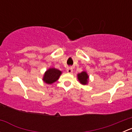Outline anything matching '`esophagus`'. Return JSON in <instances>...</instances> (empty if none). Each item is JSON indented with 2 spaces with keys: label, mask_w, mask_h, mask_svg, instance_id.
<instances>
[{
  "label": "esophagus",
  "mask_w": 132,
  "mask_h": 132,
  "mask_svg": "<svg viewBox=\"0 0 132 132\" xmlns=\"http://www.w3.org/2000/svg\"><path fill=\"white\" fill-rule=\"evenodd\" d=\"M66 71H67L68 73H71L73 72V68H68L66 69Z\"/></svg>",
  "instance_id": "obj_1"
}]
</instances>
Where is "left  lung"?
Wrapping results in <instances>:
<instances>
[{
	"instance_id": "1",
	"label": "left lung",
	"mask_w": 132,
	"mask_h": 132,
	"mask_svg": "<svg viewBox=\"0 0 132 132\" xmlns=\"http://www.w3.org/2000/svg\"><path fill=\"white\" fill-rule=\"evenodd\" d=\"M77 78L82 85H87L89 82V77L86 71H83L77 74Z\"/></svg>"
}]
</instances>
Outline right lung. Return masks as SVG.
I'll return each mask as SVG.
<instances>
[{"mask_svg": "<svg viewBox=\"0 0 132 132\" xmlns=\"http://www.w3.org/2000/svg\"><path fill=\"white\" fill-rule=\"evenodd\" d=\"M61 74L62 71L61 70L55 68H50L44 73L43 80L47 84H52L57 80Z\"/></svg>", "mask_w": 132, "mask_h": 132, "instance_id": "obj_1", "label": "right lung"}]
</instances>
